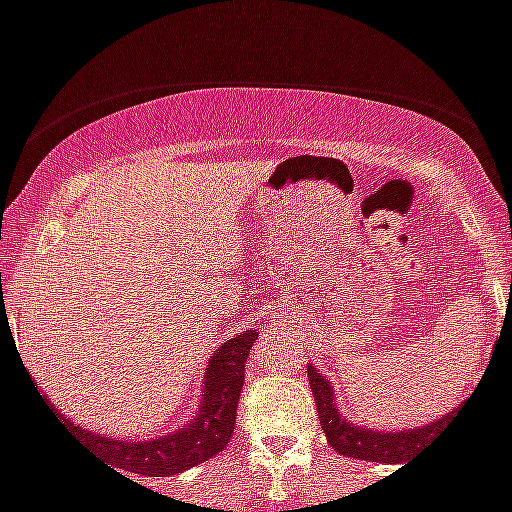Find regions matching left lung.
Listing matches in <instances>:
<instances>
[{"instance_id":"8db88e82","label":"left lung","mask_w":512,"mask_h":512,"mask_svg":"<svg viewBox=\"0 0 512 512\" xmlns=\"http://www.w3.org/2000/svg\"><path fill=\"white\" fill-rule=\"evenodd\" d=\"M309 384L311 394H314V402H317L319 425H322L324 435H327V443L337 453H342V456L361 461H376V464H404L407 456H412V451L428 441L430 435L438 433L443 422H448V417H453V412L464 404L461 402L456 410L446 412V415L433 422L417 425V428L379 430L371 428V425H358V422L342 415L340 407H337V394L332 389V381L324 373H319V368L311 366V363Z\"/></svg>"}]
</instances>
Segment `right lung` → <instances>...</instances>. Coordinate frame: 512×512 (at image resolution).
I'll list each match as a JSON object with an SVG mask.
<instances>
[{
    "label": "right lung",
    "instance_id": "obj_1",
    "mask_svg": "<svg viewBox=\"0 0 512 512\" xmlns=\"http://www.w3.org/2000/svg\"><path fill=\"white\" fill-rule=\"evenodd\" d=\"M257 340L255 330H244L237 337L221 342L208 358L206 376L201 384V399L195 407L193 417L172 433L146 438V441H126V438H110V435L92 433L61 415L56 417L66 425L79 443L90 446L100 456L102 464L110 469L139 474V477H170L203 464L211 456L221 453L231 441L234 422H237V404L244 386V363L250 358L252 345ZM128 479V477H126Z\"/></svg>",
    "mask_w": 512,
    "mask_h": 512
}]
</instances>
